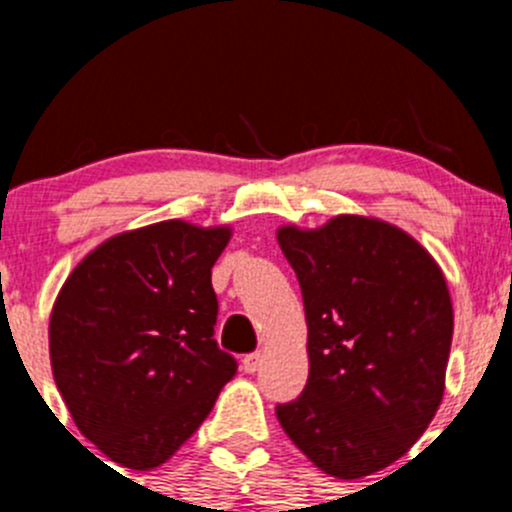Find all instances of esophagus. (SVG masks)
<instances>
[{
	"mask_svg": "<svg viewBox=\"0 0 512 512\" xmlns=\"http://www.w3.org/2000/svg\"><path fill=\"white\" fill-rule=\"evenodd\" d=\"M260 364H262V354L260 352H252V354L242 356V371H245V374H255V371L260 369Z\"/></svg>",
	"mask_w": 512,
	"mask_h": 512,
	"instance_id": "34e87169",
	"label": "esophagus"
}]
</instances>
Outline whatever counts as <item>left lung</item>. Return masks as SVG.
<instances>
[{
    "label": "left lung",
    "instance_id": "obj_1",
    "mask_svg": "<svg viewBox=\"0 0 512 512\" xmlns=\"http://www.w3.org/2000/svg\"><path fill=\"white\" fill-rule=\"evenodd\" d=\"M277 242L302 287L309 379L277 406L294 446L334 478L399 461L436 416L453 307L441 267L399 227L339 215Z\"/></svg>",
    "mask_w": 512,
    "mask_h": 512
}]
</instances>
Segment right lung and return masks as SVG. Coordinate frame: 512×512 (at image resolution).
Segmentation results:
<instances>
[{"instance_id":"right-lung-1","label":"right lung","mask_w":512,"mask_h":512,"mask_svg":"<svg viewBox=\"0 0 512 512\" xmlns=\"http://www.w3.org/2000/svg\"><path fill=\"white\" fill-rule=\"evenodd\" d=\"M230 227L183 220L111 237L51 309L54 381L79 431L118 466L151 471L213 411L237 361L213 339V265Z\"/></svg>"}]
</instances>
